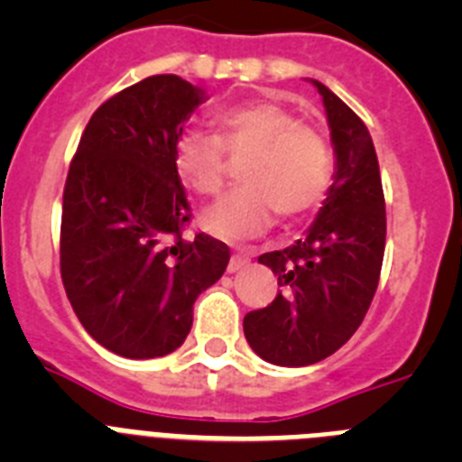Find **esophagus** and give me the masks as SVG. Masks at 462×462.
<instances>
[{
    "label": "esophagus",
    "instance_id": "34e87169",
    "mask_svg": "<svg viewBox=\"0 0 462 462\" xmlns=\"http://www.w3.org/2000/svg\"><path fill=\"white\" fill-rule=\"evenodd\" d=\"M247 263H250V254H247V252H236V254L231 256V261H228V273L240 271V268H245Z\"/></svg>",
    "mask_w": 462,
    "mask_h": 462
}]
</instances>
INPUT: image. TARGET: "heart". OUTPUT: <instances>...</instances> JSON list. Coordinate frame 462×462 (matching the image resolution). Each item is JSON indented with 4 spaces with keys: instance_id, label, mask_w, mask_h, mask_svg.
<instances>
[{
    "instance_id": "heart-1",
    "label": "heart",
    "mask_w": 462,
    "mask_h": 462,
    "mask_svg": "<svg viewBox=\"0 0 462 462\" xmlns=\"http://www.w3.org/2000/svg\"><path fill=\"white\" fill-rule=\"evenodd\" d=\"M219 136L201 129L175 141V173L201 196H217L228 159L251 154L240 171L245 187L224 196L203 215V226L222 240L266 234L277 215L300 219L324 203L333 185V148L319 126L303 122L273 99L234 106L219 113Z\"/></svg>"
}]
</instances>
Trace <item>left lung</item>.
<instances>
[{
  "label": "left lung",
  "mask_w": 462,
  "mask_h": 462,
  "mask_svg": "<svg viewBox=\"0 0 462 462\" xmlns=\"http://www.w3.org/2000/svg\"><path fill=\"white\" fill-rule=\"evenodd\" d=\"M312 83L336 148L333 185L305 238L259 256L282 291L243 319L252 349L284 368L324 361L356 333L377 291L386 245V206L368 126L326 85Z\"/></svg>",
  "instance_id": "obj_1"
}]
</instances>
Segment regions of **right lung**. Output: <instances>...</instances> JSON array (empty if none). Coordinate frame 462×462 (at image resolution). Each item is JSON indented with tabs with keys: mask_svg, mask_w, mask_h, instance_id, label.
<instances>
[{
	"mask_svg": "<svg viewBox=\"0 0 462 462\" xmlns=\"http://www.w3.org/2000/svg\"><path fill=\"white\" fill-rule=\"evenodd\" d=\"M203 99L173 73L138 80L94 110L69 166L64 289L89 336L125 358L175 352L231 256L212 236H182L191 208L173 148Z\"/></svg>",
	"mask_w": 462,
	"mask_h": 462,
	"instance_id": "right-lung-1",
	"label": "right lung"
}]
</instances>
